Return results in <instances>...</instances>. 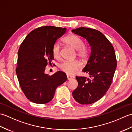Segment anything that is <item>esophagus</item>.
<instances>
[{
    "instance_id": "34e87169",
    "label": "esophagus",
    "mask_w": 132,
    "mask_h": 132,
    "mask_svg": "<svg viewBox=\"0 0 132 132\" xmlns=\"http://www.w3.org/2000/svg\"><path fill=\"white\" fill-rule=\"evenodd\" d=\"M67 78H68V80H70L71 79H74V76H71V75H67Z\"/></svg>"
}]
</instances>
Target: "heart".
Returning <instances> with one entry per match:
<instances>
[{"label": "heart", "instance_id": "b5f03b06", "mask_svg": "<svg viewBox=\"0 0 132 132\" xmlns=\"http://www.w3.org/2000/svg\"><path fill=\"white\" fill-rule=\"evenodd\" d=\"M63 42L67 45L70 46L77 50V55L82 60L87 59L90 55V49L85 45L84 41L79 36L75 35H70L63 39ZM53 56L55 59L61 57V46L60 44L55 43L53 45ZM81 66L80 62L78 60L74 61H63L59 64L61 70L68 74H74Z\"/></svg>", "mask_w": 132, "mask_h": 132}]
</instances>
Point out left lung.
<instances>
[{
	"label": "left lung",
	"instance_id": "obj_1",
	"mask_svg": "<svg viewBox=\"0 0 132 132\" xmlns=\"http://www.w3.org/2000/svg\"><path fill=\"white\" fill-rule=\"evenodd\" d=\"M72 32L85 38L91 46L90 57L82 70L91 78L77 76L78 86L72 96L78 103L90 104L100 99L111 85L117 66L115 52L110 41L99 30L80 27Z\"/></svg>",
	"mask_w": 132,
	"mask_h": 132
}]
</instances>
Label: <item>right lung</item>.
Wrapping results in <instances>:
<instances>
[{
  "label": "right lung",
  "mask_w": 132,
  "mask_h": 132,
  "mask_svg": "<svg viewBox=\"0 0 132 132\" xmlns=\"http://www.w3.org/2000/svg\"><path fill=\"white\" fill-rule=\"evenodd\" d=\"M66 30V28L54 26L39 27L30 32L20 45L16 72L22 91L30 102H49L56 88L67 80L63 71L52 75L44 72L46 66L54 60L53 45Z\"/></svg>",
  "instance_id": "obj_1"
}]
</instances>
